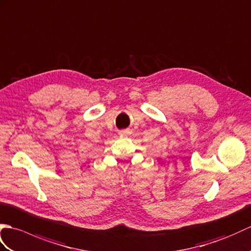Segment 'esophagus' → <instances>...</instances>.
I'll return each instance as SVG.
<instances>
[{
  "instance_id": "1",
  "label": "esophagus",
  "mask_w": 251,
  "mask_h": 251,
  "mask_svg": "<svg viewBox=\"0 0 251 251\" xmlns=\"http://www.w3.org/2000/svg\"><path fill=\"white\" fill-rule=\"evenodd\" d=\"M119 134L122 135V136H126V135L130 134V131L129 130H122V131L119 132Z\"/></svg>"
}]
</instances>
